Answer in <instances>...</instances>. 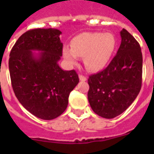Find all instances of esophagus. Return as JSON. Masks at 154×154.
Listing matches in <instances>:
<instances>
[{"mask_svg": "<svg viewBox=\"0 0 154 154\" xmlns=\"http://www.w3.org/2000/svg\"><path fill=\"white\" fill-rule=\"evenodd\" d=\"M79 79H80V81H83V82H85V81H87V77H84L82 75H79Z\"/></svg>", "mask_w": 154, "mask_h": 154, "instance_id": "obj_1", "label": "esophagus"}]
</instances>
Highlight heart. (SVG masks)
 <instances>
[{"label": "heart", "instance_id": "obj_1", "mask_svg": "<svg viewBox=\"0 0 154 154\" xmlns=\"http://www.w3.org/2000/svg\"><path fill=\"white\" fill-rule=\"evenodd\" d=\"M116 48V38L110 33L86 32L72 41V48H63V57L70 64H76L79 57L91 72H97L106 67Z\"/></svg>", "mask_w": 154, "mask_h": 154}]
</instances>
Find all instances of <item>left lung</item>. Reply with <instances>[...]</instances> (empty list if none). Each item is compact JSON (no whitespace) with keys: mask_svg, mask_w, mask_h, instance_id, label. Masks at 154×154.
Listing matches in <instances>:
<instances>
[{"mask_svg":"<svg viewBox=\"0 0 154 154\" xmlns=\"http://www.w3.org/2000/svg\"><path fill=\"white\" fill-rule=\"evenodd\" d=\"M120 46L108 67L88 78L87 97L91 107L106 119L115 118L125 111L141 89V48L125 29L120 31Z\"/></svg>","mask_w":154,"mask_h":154,"instance_id":"1","label":"left lung"}]
</instances>
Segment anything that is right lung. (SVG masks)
I'll use <instances>...</instances> for the list:
<instances>
[{
	"label": "right lung",
	"instance_id": "1",
	"mask_svg": "<svg viewBox=\"0 0 154 154\" xmlns=\"http://www.w3.org/2000/svg\"><path fill=\"white\" fill-rule=\"evenodd\" d=\"M61 34L57 29L29 30L10 54L9 70L15 97L29 112L46 120L63 113L69 94L79 82L76 71H64L58 65L63 55Z\"/></svg>",
	"mask_w": 154,
	"mask_h": 154
}]
</instances>
